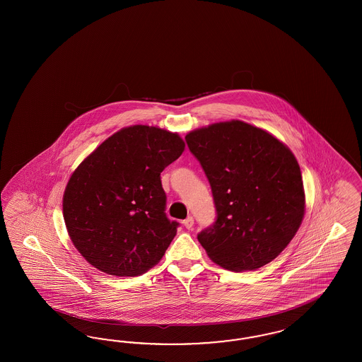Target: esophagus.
<instances>
[{"mask_svg":"<svg viewBox=\"0 0 362 362\" xmlns=\"http://www.w3.org/2000/svg\"><path fill=\"white\" fill-rule=\"evenodd\" d=\"M183 226L186 227L187 230H191L194 227V218L188 216L187 219L183 220Z\"/></svg>","mask_w":362,"mask_h":362,"instance_id":"1","label":"esophagus"}]
</instances>
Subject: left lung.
Returning a JSON list of instances; mask_svg holds the SVG:
<instances>
[{
    "label": "left lung",
    "instance_id": "left-lung-1",
    "mask_svg": "<svg viewBox=\"0 0 362 362\" xmlns=\"http://www.w3.org/2000/svg\"><path fill=\"white\" fill-rule=\"evenodd\" d=\"M186 141L218 212L214 226L197 235L209 259L233 272L271 263L305 214L296 156L272 134L238 119L189 132Z\"/></svg>",
    "mask_w": 362,
    "mask_h": 362
}]
</instances>
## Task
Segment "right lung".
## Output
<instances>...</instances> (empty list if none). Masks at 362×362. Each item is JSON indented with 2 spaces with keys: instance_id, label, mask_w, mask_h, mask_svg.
Returning <instances> with one entry per match:
<instances>
[{
  "instance_id": "1",
  "label": "right lung",
  "mask_w": 362,
  "mask_h": 362,
  "mask_svg": "<svg viewBox=\"0 0 362 362\" xmlns=\"http://www.w3.org/2000/svg\"><path fill=\"white\" fill-rule=\"evenodd\" d=\"M176 132L134 124L86 156L66 185V230L88 264L112 276H138L160 262L175 238L165 216L160 173L185 151Z\"/></svg>"
}]
</instances>
